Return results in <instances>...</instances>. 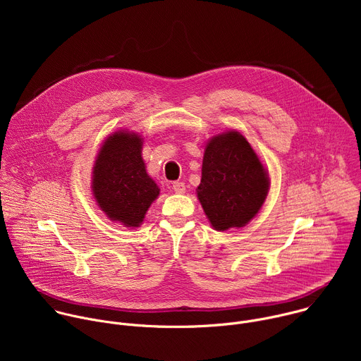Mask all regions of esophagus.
Returning a JSON list of instances; mask_svg holds the SVG:
<instances>
[{
    "instance_id": "1",
    "label": "esophagus",
    "mask_w": 361,
    "mask_h": 361,
    "mask_svg": "<svg viewBox=\"0 0 361 361\" xmlns=\"http://www.w3.org/2000/svg\"><path fill=\"white\" fill-rule=\"evenodd\" d=\"M173 190L177 194H184L185 192V184L181 183V181H176V183H173Z\"/></svg>"
}]
</instances>
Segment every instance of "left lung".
Instances as JSON below:
<instances>
[{"label": "left lung", "instance_id": "1", "mask_svg": "<svg viewBox=\"0 0 361 361\" xmlns=\"http://www.w3.org/2000/svg\"><path fill=\"white\" fill-rule=\"evenodd\" d=\"M267 191V173L240 133H224L207 144L197 197L216 230L244 227L262 209Z\"/></svg>", "mask_w": 361, "mask_h": 361}]
</instances>
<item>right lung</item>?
Masks as SVG:
<instances>
[{"label":"right lung","instance_id":"1","mask_svg":"<svg viewBox=\"0 0 361 361\" xmlns=\"http://www.w3.org/2000/svg\"><path fill=\"white\" fill-rule=\"evenodd\" d=\"M141 144L137 134L114 133L102 144L94 166L92 191L98 207L127 227H138L160 194L145 171Z\"/></svg>","mask_w":361,"mask_h":361}]
</instances>
